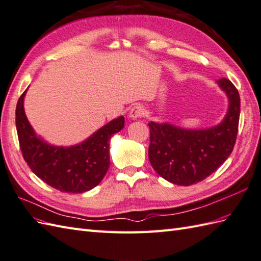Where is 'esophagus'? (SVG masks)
<instances>
[{"mask_svg":"<svg viewBox=\"0 0 261 261\" xmlns=\"http://www.w3.org/2000/svg\"><path fill=\"white\" fill-rule=\"evenodd\" d=\"M145 114V110L142 105H134L129 111V118L132 119H137L142 117Z\"/></svg>","mask_w":261,"mask_h":261,"instance_id":"1","label":"esophagus"}]
</instances>
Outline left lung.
Returning a JSON list of instances; mask_svg holds the SVG:
<instances>
[{
    "instance_id": "left-lung-1",
    "label": "left lung",
    "mask_w": 261,
    "mask_h": 261,
    "mask_svg": "<svg viewBox=\"0 0 261 261\" xmlns=\"http://www.w3.org/2000/svg\"><path fill=\"white\" fill-rule=\"evenodd\" d=\"M216 83L228 98L227 113L218 125L188 129L169 123H148L149 162L158 175L175 185L190 186L204 180L233 149L240 115L239 93L229 80Z\"/></svg>"
}]
</instances>
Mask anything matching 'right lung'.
<instances>
[{"instance_id":"right-lung-1","label":"right lung","mask_w":261,"mask_h":261,"mask_svg":"<svg viewBox=\"0 0 261 261\" xmlns=\"http://www.w3.org/2000/svg\"><path fill=\"white\" fill-rule=\"evenodd\" d=\"M18 98L15 124L21 151L33 173L62 193L82 194L96 187L110 167V139L124 128V116L111 120L80 144L50 145L37 136Z\"/></svg>"}]
</instances>
